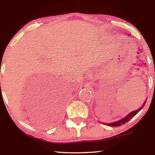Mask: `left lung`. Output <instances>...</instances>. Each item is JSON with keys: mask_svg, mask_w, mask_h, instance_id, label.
I'll use <instances>...</instances> for the list:
<instances>
[{"mask_svg": "<svg viewBox=\"0 0 155 155\" xmlns=\"http://www.w3.org/2000/svg\"><path fill=\"white\" fill-rule=\"evenodd\" d=\"M145 101H144V103H143V106L140 107L139 109L137 110H134V111H133L131 112V113H130L129 114H128L127 116L125 117L124 118H122L121 120H118V121H116V122H114V123H108V124H104L105 125H108V126H110V127H118V126H120L121 124H123L124 123H126L127 122H128V120H130L131 118H132L133 117H134L135 115L137 114V113H139V112L142 109V108H143V107L144 106V104H145V103H146ZM104 124V123H103Z\"/></svg>", "mask_w": 155, "mask_h": 155, "instance_id": "1", "label": "left lung"}]
</instances>
